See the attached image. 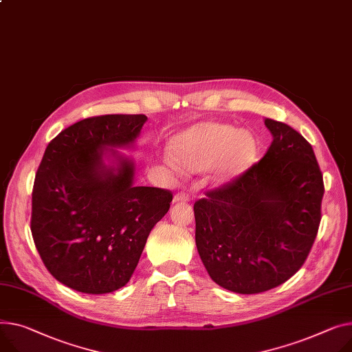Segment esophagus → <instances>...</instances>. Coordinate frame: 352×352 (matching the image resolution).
Here are the masks:
<instances>
[{
	"instance_id": "34e87169",
	"label": "esophagus",
	"mask_w": 352,
	"mask_h": 352,
	"mask_svg": "<svg viewBox=\"0 0 352 352\" xmlns=\"http://www.w3.org/2000/svg\"><path fill=\"white\" fill-rule=\"evenodd\" d=\"M191 197L185 192H178L174 195V202H188Z\"/></svg>"
}]
</instances>
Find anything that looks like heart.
<instances>
[{
  "label": "heart",
  "instance_id": "heart-1",
  "mask_svg": "<svg viewBox=\"0 0 352 352\" xmlns=\"http://www.w3.org/2000/svg\"><path fill=\"white\" fill-rule=\"evenodd\" d=\"M171 155L186 173H199L214 166L219 181H229L246 171L257 154L252 133L222 123H202L177 135Z\"/></svg>",
  "mask_w": 352,
  "mask_h": 352
}]
</instances>
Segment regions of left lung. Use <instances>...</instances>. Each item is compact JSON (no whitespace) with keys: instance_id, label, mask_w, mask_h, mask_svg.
Listing matches in <instances>:
<instances>
[{"instance_id":"left-lung-1","label":"left lung","mask_w":352,"mask_h":352,"mask_svg":"<svg viewBox=\"0 0 352 352\" xmlns=\"http://www.w3.org/2000/svg\"><path fill=\"white\" fill-rule=\"evenodd\" d=\"M266 154L194 204L195 243L221 287L256 294L306 262L321 221L324 181L311 144L286 123L265 120Z\"/></svg>"}]
</instances>
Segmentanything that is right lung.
Returning <instances> with one entry per match:
<instances>
[{"instance_id": "obj_1", "label": "right lung", "mask_w": 352, "mask_h": 352, "mask_svg": "<svg viewBox=\"0 0 352 352\" xmlns=\"http://www.w3.org/2000/svg\"><path fill=\"white\" fill-rule=\"evenodd\" d=\"M144 114H104L62 130L45 150L32 188L31 232L48 272L87 294L123 287L150 230L168 212L170 190L134 186V166L106 168V147L131 144Z\"/></svg>"}]
</instances>
